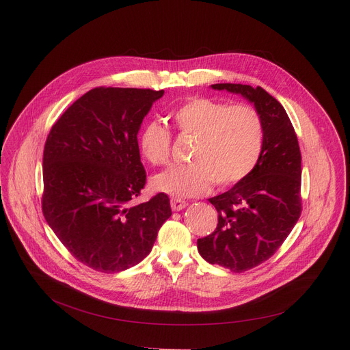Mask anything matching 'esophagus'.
I'll return each instance as SVG.
<instances>
[{
    "mask_svg": "<svg viewBox=\"0 0 350 350\" xmlns=\"http://www.w3.org/2000/svg\"><path fill=\"white\" fill-rule=\"evenodd\" d=\"M170 206H172L173 211H181V210H185L187 207V203H186V201L180 200V198H172Z\"/></svg>",
    "mask_w": 350,
    "mask_h": 350,
    "instance_id": "1",
    "label": "esophagus"
}]
</instances>
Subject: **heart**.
<instances>
[{
    "instance_id": "b5f03b06",
    "label": "heart",
    "mask_w": 350,
    "mask_h": 350,
    "mask_svg": "<svg viewBox=\"0 0 350 350\" xmlns=\"http://www.w3.org/2000/svg\"><path fill=\"white\" fill-rule=\"evenodd\" d=\"M180 135L196 139L191 164L172 165L150 180L152 190L174 198L207 193L213 181L227 187L255 169L264 146V123L250 105L228 106L211 98H191L173 112ZM170 132L157 122L146 123L137 144L142 157L159 165L169 160Z\"/></svg>"
}]
</instances>
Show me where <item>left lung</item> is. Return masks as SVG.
<instances>
[{"label":"left lung","instance_id":"obj_1","mask_svg":"<svg viewBox=\"0 0 350 350\" xmlns=\"http://www.w3.org/2000/svg\"><path fill=\"white\" fill-rule=\"evenodd\" d=\"M241 95L264 123V146L255 169L228 191L208 198L218 213L213 234L198 238L200 255L232 272H244L275 254L301 215V150L284 106L267 90L215 83Z\"/></svg>","mask_w":350,"mask_h":350}]
</instances>
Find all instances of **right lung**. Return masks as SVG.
Segmentation results:
<instances>
[{
    "label": "right lung",
    "mask_w": 350,
    "mask_h": 350,
    "mask_svg": "<svg viewBox=\"0 0 350 350\" xmlns=\"http://www.w3.org/2000/svg\"><path fill=\"white\" fill-rule=\"evenodd\" d=\"M164 90L95 88L51 129L42 211L75 258L112 273L139 264L172 215L167 194L129 206L144 187L137 133Z\"/></svg>",
    "instance_id": "add662e5"
}]
</instances>
